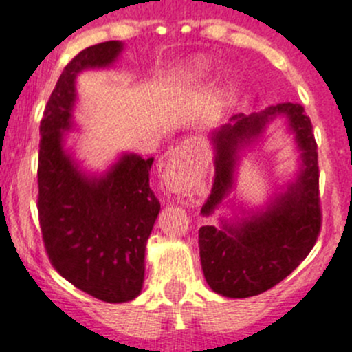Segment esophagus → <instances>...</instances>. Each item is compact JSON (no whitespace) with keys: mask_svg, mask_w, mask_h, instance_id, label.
<instances>
[{"mask_svg":"<svg viewBox=\"0 0 352 352\" xmlns=\"http://www.w3.org/2000/svg\"><path fill=\"white\" fill-rule=\"evenodd\" d=\"M189 144L190 142L187 141L173 149L172 155L168 156V162H166V165H168L170 168H177V166H180L187 158H189Z\"/></svg>","mask_w":352,"mask_h":352,"instance_id":"obj_1","label":"esophagus"}]
</instances>
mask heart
Returning a JSON list of instances; mask_svg holds the SVG:
<instances>
[{
	"instance_id": "1",
	"label": "heart",
	"mask_w": 352,
	"mask_h": 352,
	"mask_svg": "<svg viewBox=\"0 0 352 352\" xmlns=\"http://www.w3.org/2000/svg\"><path fill=\"white\" fill-rule=\"evenodd\" d=\"M184 77L190 78V80H196V78L206 77L210 74V65L206 60H192L190 63H187L182 70Z\"/></svg>"
}]
</instances>
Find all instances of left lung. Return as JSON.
Masks as SVG:
<instances>
[{
	"label": "left lung",
	"mask_w": 352,
	"mask_h": 352,
	"mask_svg": "<svg viewBox=\"0 0 352 352\" xmlns=\"http://www.w3.org/2000/svg\"><path fill=\"white\" fill-rule=\"evenodd\" d=\"M289 118L301 149L302 168L287 192L275 197L265 211L241 218L237 225L199 228V256L204 278L225 298H251L291 275L309 254L322 228L320 170L313 125L299 103H278L265 111L234 115L213 134L214 182L201 208L210 217L234 184L237 149L254 141L275 117Z\"/></svg>",
	"instance_id": "obj_1"
}]
</instances>
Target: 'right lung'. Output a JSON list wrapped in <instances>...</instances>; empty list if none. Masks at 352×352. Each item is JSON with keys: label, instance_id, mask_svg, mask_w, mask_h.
Wrapping results in <instances>:
<instances>
[{"label": "right lung", "instance_id": "1", "mask_svg": "<svg viewBox=\"0 0 352 352\" xmlns=\"http://www.w3.org/2000/svg\"><path fill=\"white\" fill-rule=\"evenodd\" d=\"M124 44L85 47L63 68L41 120L37 211L51 265L70 284L104 302L141 294L144 251L160 213L149 187L153 158L124 155L103 177H87L63 151L72 127L75 77L85 68L108 67Z\"/></svg>", "mask_w": 352, "mask_h": 352}]
</instances>
